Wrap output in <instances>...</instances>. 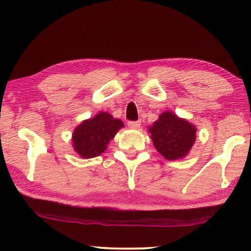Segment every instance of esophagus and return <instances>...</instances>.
Returning a JSON list of instances; mask_svg holds the SVG:
<instances>
[{"label": "esophagus", "mask_w": 251, "mask_h": 251, "mask_svg": "<svg viewBox=\"0 0 251 251\" xmlns=\"http://www.w3.org/2000/svg\"><path fill=\"white\" fill-rule=\"evenodd\" d=\"M128 127H130V128H139L141 127V122H128Z\"/></svg>", "instance_id": "34e87169"}]
</instances>
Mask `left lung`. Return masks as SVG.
I'll return each instance as SVG.
<instances>
[{
    "label": "left lung",
    "instance_id": "obj_1",
    "mask_svg": "<svg viewBox=\"0 0 251 251\" xmlns=\"http://www.w3.org/2000/svg\"><path fill=\"white\" fill-rule=\"evenodd\" d=\"M148 131L157 151L168 160L185 158L196 142V126L171 110L161 113Z\"/></svg>",
    "mask_w": 251,
    "mask_h": 251
}]
</instances>
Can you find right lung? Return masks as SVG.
<instances>
[{
	"label": "right lung",
	"instance_id": "obj_1",
	"mask_svg": "<svg viewBox=\"0 0 251 251\" xmlns=\"http://www.w3.org/2000/svg\"><path fill=\"white\" fill-rule=\"evenodd\" d=\"M123 127L124 123L109 113H97L94 117L83 121L75 127L72 136L74 151L82 158L100 156L107 150L108 143Z\"/></svg>",
	"mask_w": 251,
	"mask_h": 251
}]
</instances>
